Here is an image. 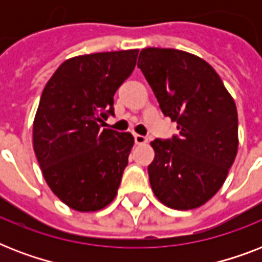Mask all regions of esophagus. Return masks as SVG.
Wrapping results in <instances>:
<instances>
[{
  "label": "esophagus",
  "instance_id": "esophagus-1",
  "mask_svg": "<svg viewBox=\"0 0 262 262\" xmlns=\"http://www.w3.org/2000/svg\"><path fill=\"white\" fill-rule=\"evenodd\" d=\"M148 141L147 137H144L141 135H135V143L136 144H145Z\"/></svg>",
  "mask_w": 262,
  "mask_h": 262
}]
</instances>
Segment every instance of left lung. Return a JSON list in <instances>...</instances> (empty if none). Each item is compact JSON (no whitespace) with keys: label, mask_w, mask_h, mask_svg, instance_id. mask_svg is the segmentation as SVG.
<instances>
[{"label":"left lung","mask_w":262,"mask_h":262,"mask_svg":"<svg viewBox=\"0 0 262 262\" xmlns=\"http://www.w3.org/2000/svg\"><path fill=\"white\" fill-rule=\"evenodd\" d=\"M137 67L162 113L177 121L179 130L172 139L151 143L152 190L172 209L201 207L217 193L235 160V102L215 69L186 51L148 47L140 53Z\"/></svg>","instance_id":"8db88e82"}]
</instances>
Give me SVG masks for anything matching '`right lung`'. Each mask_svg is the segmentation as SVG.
<instances>
[{
    "instance_id": "right-lung-1",
    "label": "right lung",
    "mask_w": 262,
    "mask_h": 262,
    "mask_svg": "<svg viewBox=\"0 0 262 262\" xmlns=\"http://www.w3.org/2000/svg\"><path fill=\"white\" fill-rule=\"evenodd\" d=\"M139 50L65 61L43 90L34 119V151L43 177L72 209L99 211L114 200L135 139L102 129L114 94L132 75Z\"/></svg>"
}]
</instances>
